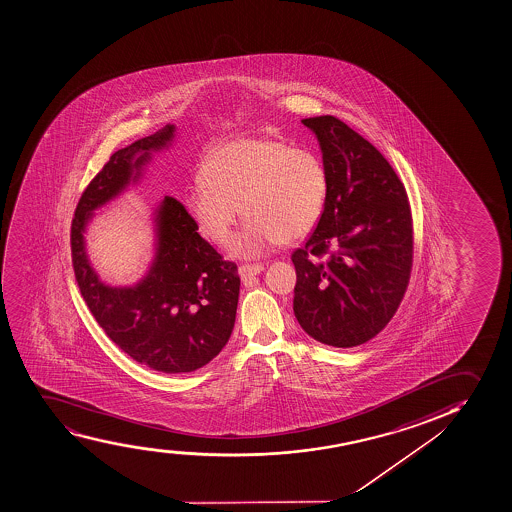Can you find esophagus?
Returning <instances> with one entry per match:
<instances>
[{
  "instance_id": "34e87169",
  "label": "esophagus",
  "mask_w": 512,
  "mask_h": 512,
  "mask_svg": "<svg viewBox=\"0 0 512 512\" xmlns=\"http://www.w3.org/2000/svg\"><path fill=\"white\" fill-rule=\"evenodd\" d=\"M262 271H264V265L262 264H243L240 265L238 274H240L241 281H248V279H252L253 276H257Z\"/></svg>"
}]
</instances>
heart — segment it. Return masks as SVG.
<instances>
[{"instance_id": "1", "label": "heart", "mask_w": 512, "mask_h": 512, "mask_svg": "<svg viewBox=\"0 0 512 512\" xmlns=\"http://www.w3.org/2000/svg\"><path fill=\"white\" fill-rule=\"evenodd\" d=\"M202 181L184 207L198 231L228 248L241 212L247 226L234 245L241 257H260L278 243L302 240L321 222L329 198V174L309 148L283 139L248 138L215 148L205 158Z\"/></svg>"}]
</instances>
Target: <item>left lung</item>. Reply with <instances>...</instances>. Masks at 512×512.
Segmentation results:
<instances>
[{
	"instance_id": "obj_1",
	"label": "left lung",
	"mask_w": 512,
	"mask_h": 512,
	"mask_svg": "<svg viewBox=\"0 0 512 512\" xmlns=\"http://www.w3.org/2000/svg\"><path fill=\"white\" fill-rule=\"evenodd\" d=\"M316 134L329 198L314 233L291 255L293 312L329 347L362 345L385 329L412 269V215L404 184L367 139L333 115L303 119Z\"/></svg>"
}]
</instances>
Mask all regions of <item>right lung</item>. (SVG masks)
I'll return each instance as SVG.
<instances>
[{
  "mask_svg": "<svg viewBox=\"0 0 512 512\" xmlns=\"http://www.w3.org/2000/svg\"><path fill=\"white\" fill-rule=\"evenodd\" d=\"M174 131L169 124L115 152L84 190L70 228L77 286L96 322L131 359L165 374L196 371L226 347L240 295L238 267L203 240L172 196L155 210L150 271L129 288L101 283L89 264L84 231L93 210L136 183L152 152L171 145Z\"/></svg>",
  "mask_w": 512,
  "mask_h": 512,
  "instance_id": "right-lung-1",
  "label": "right lung"
}]
</instances>
